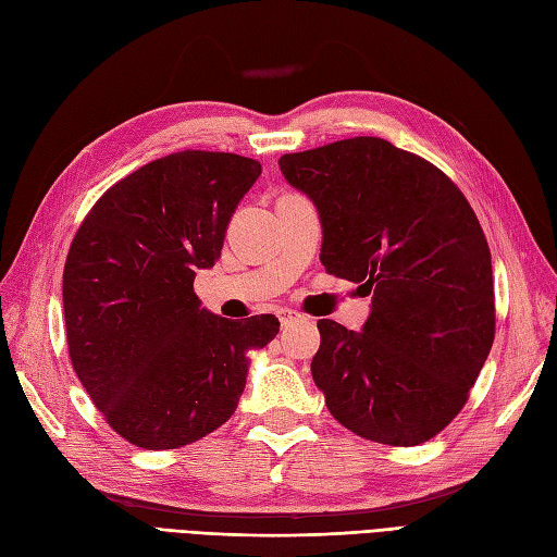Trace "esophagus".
Segmentation results:
<instances>
[{
    "instance_id": "34e87169",
    "label": "esophagus",
    "mask_w": 557,
    "mask_h": 557,
    "mask_svg": "<svg viewBox=\"0 0 557 557\" xmlns=\"http://www.w3.org/2000/svg\"><path fill=\"white\" fill-rule=\"evenodd\" d=\"M277 320H280L282 326H289L294 322H301L304 315H301V312H296V310H277Z\"/></svg>"
}]
</instances>
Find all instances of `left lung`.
<instances>
[{
	"label": "left lung",
	"mask_w": 557,
	"mask_h": 557,
	"mask_svg": "<svg viewBox=\"0 0 557 557\" xmlns=\"http://www.w3.org/2000/svg\"><path fill=\"white\" fill-rule=\"evenodd\" d=\"M315 205L326 273L372 294L362 332L320 320L310 362L326 409L360 437L414 447L468 400L494 344L492 253L437 166L358 136L280 157Z\"/></svg>",
	"instance_id": "left-lung-1"
}]
</instances>
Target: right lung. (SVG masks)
I'll list each match as a JSON object with an SVG mask.
<instances>
[{
    "mask_svg": "<svg viewBox=\"0 0 557 557\" xmlns=\"http://www.w3.org/2000/svg\"><path fill=\"white\" fill-rule=\"evenodd\" d=\"M261 176L233 152L160 157L98 199L67 251L63 310L75 372L110 428L143 449H176L235 414L249 350L275 315H213L193 292Z\"/></svg>",
    "mask_w": 557,
    "mask_h": 557,
    "instance_id": "1",
    "label": "right lung"
}]
</instances>
